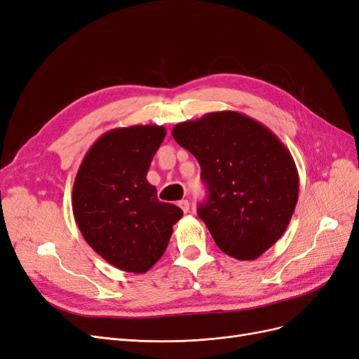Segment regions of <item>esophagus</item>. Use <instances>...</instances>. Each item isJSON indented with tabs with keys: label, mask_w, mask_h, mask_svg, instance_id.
I'll return each instance as SVG.
<instances>
[{
	"label": "esophagus",
	"mask_w": 359,
	"mask_h": 359,
	"mask_svg": "<svg viewBox=\"0 0 359 359\" xmlns=\"http://www.w3.org/2000/svg\"><path fill=\"white\" fill-rule=\"evenodd\" d=\"M180 206H181V210H182L184 212H189V211H190V202H189V201H181V202H180Z\"/></svg>",
	"instance_id": "1"
}]
</instances>
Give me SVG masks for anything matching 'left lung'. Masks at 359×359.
I'll list each match as a JSON object with an SVG mask.
<instances>
[{
  "instance_id": "left-lung-1",
  "label": "left lung",
  "mask_w": 359,
  "mask_h": 359,
  "mask_svg": "<svg viewBox=\"0 0 359 359\" xmlns=\"http://www.w3.org/2000/svg\"><path fill=\"white\" fill-rule=\"evenodd\" d=\"M172 136L199 161L208 199L198 215L223 253L255 260L283 236L299 178L289 149L268 127L222 111L177 124Z\"/></svg>"
}]
</instances>
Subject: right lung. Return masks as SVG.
Segmentation results:
<instances>
[{
	"label": "right lung",
	"instance_id": "add662e5",
	"mask_svg": "<svg viewBox=\"0 0 359 359\" xmlns=\"http://www.w3.org/2000/svg\"><path fill=\"white\" fill-rule=\"evenodd\" d=\"M166 136L163 126H130L102 135L76 173L73 215L85 241L107 264L144 274L165 253L178 206L160 202L147 173Z\"/></svg>",
	"mask_w": 359,
	"mask_h": 359
}]
</instances>
